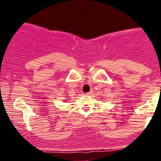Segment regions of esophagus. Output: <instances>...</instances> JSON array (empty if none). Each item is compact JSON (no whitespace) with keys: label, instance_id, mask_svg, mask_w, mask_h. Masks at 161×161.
<instances>
[{"label":"esophagus","instance_id":"esophagus-1","mask_svg":"<svg viewBox=\"0 0 161 161\" xmlns=\"http://www.w3.org/2000/svg\"><path fill=\"white\" fill-rule=\"evenodd\" d=\"M92 94H93V91H91V92H87L86 95H92Z\"/></svg>","mask_w":161,"mask_h":161}]
</instances>
